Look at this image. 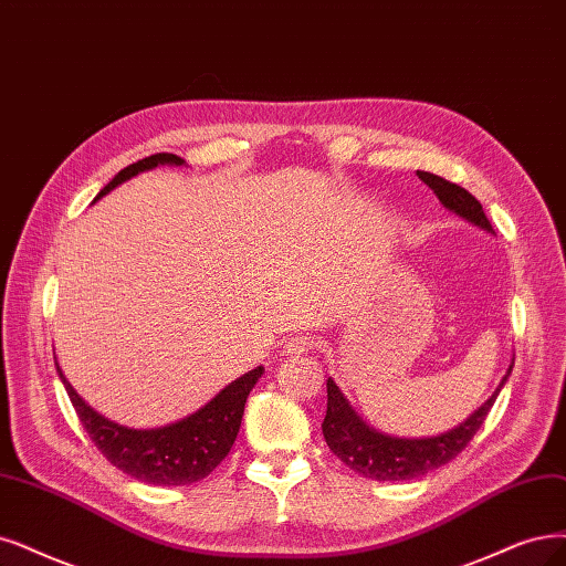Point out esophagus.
I'll return each mask as SVG.
<instances>
[{
	"mask_svg": "<svg viewBox=\"0 0 566 566\" xmlns=\"http://www.w3.org/2000/svg\"><path fill=\"white\" fill-rule=\"evenodd\" d=\"M312 347H315V338H310V336H296V338H289L284 352H286V354H305V352H310Z\"/></svg>",
	"mask_w": 566,
	"mask_h": 566,
	"instance_id": "obj_1",
	"label": "esophagus"
}]
</instances>
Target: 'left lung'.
<instances>
[{"mask_svg": "<svg viewBox=\"0 0 566 566\" xmlns=\"http://www.w3.org/2000/svg\"><path fill=\"white\" fill-rule=\"evenodd\" d=\"M417 177L431 188L446 209L492 233V223L483 212V205H480L467 188L431 172L417 170ZM511 370H513V361L504 378H501L499 387L494 389V394L478 410H473L464 422H459L454 429L446 433L429 436V438H399V436H389L373 429L368 422L361 420V415H357V410L349 406L340 387L328 378L326 380L328 403H326V417L322 424L326 446L343 464H347L352 471L361 473L364 478L387 480V483L389 480L422 478L429 471L452 462V459L469 446L480 424L485 422V417L494 406L499 391L504 389Z\"/></svg>", "mask_w": 566, "mask_h": 566, "instance_id": "8db88e82", "label": "left lung"}]
</instances>
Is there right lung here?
I'll return each mask as SVG.
<instances>
[{"instance_id":"obj_1","label":"right lung","mask_w":566,"mask_h":566,"mask_svg":"<svg viewBox=\"0 0 566 566\" xmlns=\"http://www.w3.org/2000/svg\"><path fill=\"white\" fill-rule=\"evenodd\" d=\"M158 165H186V160L175 154H156L142 158L120 170L102 188L93 202L114 191L123 181L137 177L139 172H149ZM263 373V366H259L240 375L238 380L226 385L214 399H209L202 408L181 417V420L172 424L156 429H130L116 424L93 410L74 391V387L67 382L57 366L60 380L65 385L78 420L83 429L88 431L95 448L123 473L142 480V483L163 488L198 483V480L207 478L223 462L238 438L247 396L254 389Z\"/></svg>"}]
</instances>
